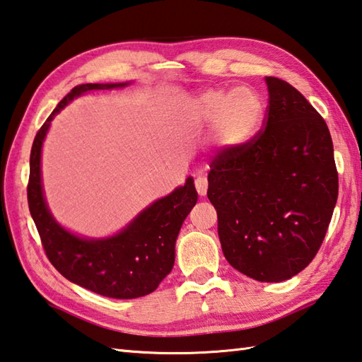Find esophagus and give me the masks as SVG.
Wrapping results in <instances>:
<instances>
[{
    "label": "esophagus",
    "instance_id": "esophagus-1",
    "mask_svg": "<svg viewBox=\"0 0 362 362\" xmlns=\"http://www.w3.org/2000/svg\"><path fill=\"white\" fill-rule=\"evenodd\" d=\"M194 187H196V192H198L199 196H206L207 194V188H209V182L204 175L196 177L194 180Z\"/></svg>",
    "mask_w": 362,
    "mask_h": 362
}]
</instances>
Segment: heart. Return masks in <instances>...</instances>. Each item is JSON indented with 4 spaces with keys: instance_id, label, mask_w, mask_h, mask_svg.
I'll use <instances>...</instances> for the list:
<instances>
[{
    "instance_id": "heart-1",
    "label": "heart",
    "mask_w": 362,
    "mask_h": 362,
    "mask_svg": "<svg viewBox=\"0 0 362 362\" xmlns=\"http://www.w3.org/2000/svg\"><path fill=\"white\" fill-rule=\"evenodd\" d=\"M188 115L194 123H214L216 141L226 147H239L258 133L264 118V103L255 90L220 88L201 91L188 101Z\"/></svg>"
}]
</instances>
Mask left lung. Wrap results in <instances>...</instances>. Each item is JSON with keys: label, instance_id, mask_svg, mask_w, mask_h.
<instances>
[{"label": "left lung", "instance_id": "8db88e82", "mask_svg": "<svg viewBox=\"0 0 362 362\" xmlns=\"http://www.w3.org/2000/svg\"><path fill=\"white\" fill-rule=\"evenodd\" d=\"M264 128L210 163L207 198L229 264L258 281H284L310 264L339 194L327 124L293 85L266 77Z\"/></svg>", "mask_w": 362, "mask_h": 362}]
</instances>
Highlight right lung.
<instances>
[{"mask_svg":"<svg viewBox=\"0 0 362 362\" xmlns=\"http://www.w3.org/2000/svg\"><path fill=\"white\" fill-rule=\"evenodd\" d=\"M124 85H77L58 103L33 142L26 193L44 252L64 279L106 298L134 299L153 293L173 271L177 235L183 220L198 201L192 177H188L185 185L155 201L123 231L107 239H82L58 225L45 204L41 182V148L54 117L85 91Z\"/></svg>","mask_w":362,"mask_h":362,"instance_id":"add662e5","label":"right lung"}]
</instances>
